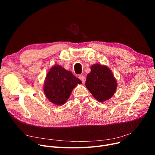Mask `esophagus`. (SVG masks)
<instances>
[{
    "mask_svg": "<svg viewBox=\"0 0 155 155\" xmlns=\"http://www.w3.org/2000/svg\"><path fill=\"white\" fill-rule=\"evenodd\" d=\"M78 78H80V80L81 81H82V83H85V80H86V78H85V76H84V75H79Z\"/></svg>",
    "mask_w": 155,
    "mask_h": 155,
    "instance_id": "obj_1",
    "label": "esophagus"
}]
</instances>
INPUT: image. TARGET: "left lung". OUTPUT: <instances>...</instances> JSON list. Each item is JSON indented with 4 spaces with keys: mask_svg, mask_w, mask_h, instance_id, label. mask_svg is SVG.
<instances>
[{
    "mask_svg": "<svg viewBox=\"0 0 155 155\" xmlns=\"http://www.w3.org/2000/svg\"><path fill=\"white\" fill-rule=\"evenodd\" d=\"M87 76L85 86L95 99L100 102L109 100L114 94L117 83L109 68L99 64H93Z\"/></svg>",
    "mask_w": 155,
    "mask_h": 155,
    "instance_id": "8db88e82",
    "label": "left lung"
}]
</instances>
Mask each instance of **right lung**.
Listing matches in <instances>:
<instances>
[{"mask_svg": "<svg viewBox=\"0 0 155 155\" xmlns=\"http://www.w3.org/2000/svg\"><path fill=\"white\" fill-rule=\"evenodd\" d=\"M78 84H82V82L71 72L60 65H55L46 75L44 92L50 101L60 105L66 102Z\"/></svg>", "mask_w": 155, "mask_h": 155, "instance_id": "right-lung-1", "label": "right lung"}]
</instances>
